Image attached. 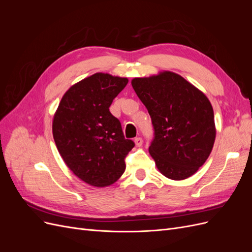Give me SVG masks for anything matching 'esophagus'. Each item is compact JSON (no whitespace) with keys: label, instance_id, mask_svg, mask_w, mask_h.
Returning a JSON list of instances; mask_svg holds the SVG:
<instances>
[{"label":"esophagus","instance_id":"esophagus-1","mask_svg":"<svg viewBox=\"0 0 252 252\" xmlns=\"http://www.w3.org/2000/svg\"><path fill=\"white\" fill-rule=\"evenodd\" d=\"M134 143H135V146L136 147H141L143 145V140L142 138H135L134 139Z\"/></svg>","mask_w":252,"mask_h":252}]
</instances>
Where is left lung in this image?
<instances>
[{
	"label": "left lung",
	"mask_w": 252,
	"mask_h": 252,
	"mask_svg": "<svg viewBox=\"0 0 252 252\" xmlns=\"http://www.w3.org/2000/svg\"><path fill=\"white\" fill-rule=\"evenodd\" d=\"M131 85L155 128L149 154L157 168L174 181L191 177L208 158L216 140L215 116L208 97L168 70L134 78Z\"/></svg>",
	"instance_id": "obj_1"
}]
</instances>
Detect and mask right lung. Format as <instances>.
I'll return each instance as SVG.
<instances>
[{"mask_svg": "<svg viewBox=\"0 0 252 252\" xmlns=\"http://www.w3.org/2000/svg\"><path fill=\"white\" fill-rule=\"evenodd\" d=\"M128 79L96 72L68 89L53 116L52 134L63 161L73 174L94 187L116 183L125 158L134 147L124 138L109 107Z\"/></svg>", "mask_w": 252, "mask_h": 252, "instance_id": "add662e5", "label": "right lung"}]
</instances>
